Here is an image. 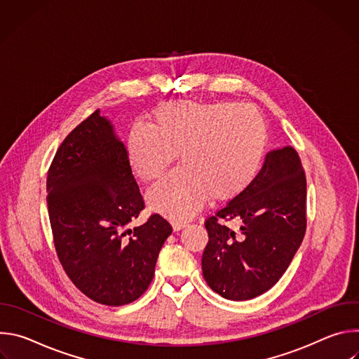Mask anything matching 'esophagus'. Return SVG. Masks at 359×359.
<instances>
[{"mask_svg":"<svg viewBox=\"0 0 359 359\" xmlns=\"http://www.w3.org/2000/svg\"><path fill=\"white\" fill-rule=\"evenodd\" d=\"M184 227H187V223H186V222H175V223H173V230H175V231H179V230H182V229H184Z\"/></svg>","mask_w":359,"mask_h":359,"instance_id":"obj_1","label":"esophagus"}]
</instances>
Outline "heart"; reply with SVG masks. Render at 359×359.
<instances>
[{
	"instance_id": "b5f03b06",
	"label": "heart",
	"mask_w": 359,
	"mask_h": 359,
	"mask_svg": "<svg viewBox=\"0 0 359 359\" xmlns=\"http://www.w3.org/2000/svg\"><path fill=\"white\" fill-rule=\"evenodd\" d=\"M269 125L252 105L172 102L155 111L151 123H135L126 137L133 172L159 179L177 159L183 168L149 190L153 210L172 220L194 216L210 196L216 201L244 193L259 176Z\"/></svg>"
}]
</instances>
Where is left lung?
<instances>
[{"label":"left lung","mask_w":359,"mask_h":359,"mask_svg":"<svg viewBox=\"0 0 359 359\" xmlns=\"http://www.w3.org/2000/svg\"><path fill=\"white\" fill-rule=\"evenodd\" d=\"M241 223V231L223 221ZM209 243L201 270L209 287L244 301L270 290L285 273L306 229V180L291 146L267 153L252 184L204 222Z\"/></svg>","instance_id":"left-lung-1"}]
</instances>
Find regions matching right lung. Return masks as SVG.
I'll list each match as a JSON object with an SVG mask.
<instances>
[{"label":"right lung","instance_id":"1","mask_svg":"<svg viewBox=\"0 0 359 359\" xmlns=\"http://www.w3.org/2000/svg\"><path fill=\"white\" fill-rule=\"evenodd\" d=\"M46 191L55 250L75 287L111 306L137 299L150 285L173 229L155 213L126 230L144 209V200L123 143L99 109L58 147Z\"/></svg>","mask_w":359,"mask_h":359}]
</instances>
